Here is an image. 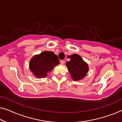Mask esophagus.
Here are the masks:
<instances>
[{
    "mask_svg": "<svg viewBox=\"0 0 122 122\" xmlns=\"http://www.w3.org/2000/svg\"><path fill=\"white\" fill-rule=\"evenodd\" d=\"M61 64H64V61H61Z\"/></svg>",
    "mask_w": 122,
    "mask_h": 122,
    "instance_id": "1",
    "label": "esophagus"
}]
</instances>
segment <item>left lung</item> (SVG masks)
<instances>
[{
    "label": "left lung",
    "instance_id": "left-lung-1",
    "mask_svg": "<svg viewBox=\"0 0 122 122\" xmlns=\"http://www.w3.org/2000/svg\"><path fill=\"white\" fill-rule=\"evenodd\" d=\"M69 58H71V61L66 63V66L71 78L74 81L81 79L86 76L88 71L87 64L77 54H73Z\"/></svg>",
    "mask_w": 122,
    "mask_h": 122
}]
</instances>
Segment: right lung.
Returning a JSON list of instances; mask_svg holds the SVG:
<instances>
[{
  "label": "right lung",
  "mask_w": 122,
  "mask_h": 122,
  "mask_svg": "<svg viewBox=\"0 0 122 122\" xmlns=\"http://www.w3.org/2000/svg\"><path fill=\"white\" fill-rule=\"evenodd\" d=\"M59 61L57 56L52 51H43L33 57L30 61L29 68L36 77L44 78L59 64Z\"/></svg>",
  "instance_id": "obj_1"
}]
</instances>
